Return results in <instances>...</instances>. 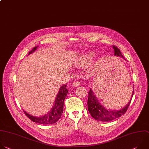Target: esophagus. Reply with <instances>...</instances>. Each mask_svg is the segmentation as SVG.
<instances>
[{
    "instance_id": "obj_1",
    "label": "esophagus",
    "mask_w": 149,
    "mask_h": 149,
    "mask_svg": "<svg viewBox=\"0 0 149 149\" xmlns=\"http://www.w3.org/2000/svg\"><path fill=\"white\" fill-rule=\"evenodd\" d=\"M80 84V82L79 81H74V83H73V86L74 87H77V86H79Z\"/></svg>"
}]
</instances>
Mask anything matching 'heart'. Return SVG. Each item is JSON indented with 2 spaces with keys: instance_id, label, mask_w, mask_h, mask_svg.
<instances>
[{
  "instance_id": "b5f03b06",
  "label": "heart",
  "mask_w": 149,
  "mask_h": 149,
  "mask_svg": "<svg viewBox=\"0 0 149 149\" xmlns=\"http://www.w3.org/2000/svg\"><path fill=\"white\" fill-rule=\"evenodd\" d=\"M95 53L93 52H89L86 53V54L84 55V56L83 58L82 62L84 63H87L89 62H91L92 59L95 57Z\"/></svg>"
}]
</instances>
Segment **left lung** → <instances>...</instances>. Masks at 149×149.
<instances>
[{"instance_id":"obj_1","label":"left lung","mask_w":149,"mask_h":149,"mask_svg":"<svg viewBox=\"0 0 149 149\" xmlns=\"http://www.w3.org/2000/svg\"><path fill=\"white\" fill-rule=\"evenodd\" d=\"M113 48L114 49V55L118 56H121L124 58L123 56L120 52V49H118L117 46L113 45ZM133 93H134V90L133 91L132 96L130 102L123 109L117 111L107 110L100 104V103H99V102L95 96L94 93L92 91V89L91 88L90 91H88V100H87L88 110L89 113H90L92 115V116L94 118H95L96 120L102 121V122H109V121L113 120L118 117H120L126 112L131 103V100L133 97Z\"/></svg>"}]
</instances>
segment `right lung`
<instances>
[{"label":"right lung","mask_w":149,"mask_h":149,"mask_svg":"<svg viewBox=\"0 0 149 149\" xmlns=\"http://www.w3.org/2000/svg\"><path fill=\"white\" fill-rule=\"evenodd\" d=\"M36 46L33 47L32 50L29 52V54L34 52L36 50ZM68 93V91L66 89V84H65L61 87L60 90H59V92L57 93V95L55 100L54 106L53 107L52 109L50 112H49L47 114L43 116L39 117H33L31 115L29 114L25 111L23 110L24 113L30 120H31L33 122L41 125L54 124L59 120V118H61L63 113L64 101Z\"/></svg>","instance_id":"add662e5"}]
</instances>
